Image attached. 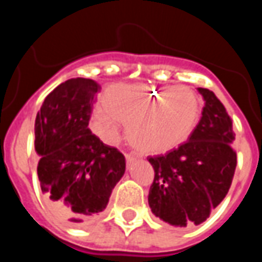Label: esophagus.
I'll list each match as a JSON object with an SVG mask.
<instances>
[{
  "mask_svg": "<svg viewBox=\"0 0 262 262\" xmlns=\"http://www.w3.org/2000/svg\"><path fill=\"white\" fill-rule=\"evenodd\" d=\"M135 161H136V159H135L133 156H130V154H126V163H127V165H129V167H130V165L133 164Z\"/></svg>",
  "mask_w": 262,
  "mask_h": 262,
  "instance_id": "esophagus-1",
  "label": "esophagus"
}]
</instances>
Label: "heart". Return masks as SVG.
Returning a JSON list of instances; mask_svg holds the SVG:
<instances>
[{"mask_svg":"<svg viewBox=\"0 0 262 262\" xmlns=\"http://www.w3.org/2000/svg\"><path fill=\"white\" fill-rule=\"evenodd\" d=\"M102 109L91 116V130L103 142L119 139V122L127 125V140L144 154L180 147L195 130L201 101L188 86L116 84L103 92Z\"/></svg>","mask_w":262,"mask_h":262,"instance_id":"b5f03b06","label":"heart"}]
</instances>
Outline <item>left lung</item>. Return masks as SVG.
Segmentation results:
<instances>
[{"mask_svg":"<svg viewBox=\"0 0 262 262\" xmlns=\"http://www.w3.org/2000/svg\"><path fill=\"white\" fill-rule=\"evenodd\" d=\"M198 91L205 106L188 142L164 156L148 157L154 168L148 206L156 217L176 227L208 219L229 192L237 165L230 116L213 92Z\"/></svg>","mask_w":262,"mask_h":262,"instance_id":"obj_1","label":"left lung"}]
</instances>
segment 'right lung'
<instances>
[{
	"label": "right lung",
	"mask_w": 262,
	"mask_h": 262,
	"mask_svg": "<svg viewBox=\"0 0 262 262\" xmlns=\"http://www.w3.org/2000/svg\"><path fill=\"white\" fill-rule=\"evenodd\" d=\"M90 78L61 82L45 98L35 120L37 177L49 209L80 225L106 208L126 170L125 156L88 129L95 94Z\"/></svg>",
	"instance_id": "obj_1"
}]
</instances>
